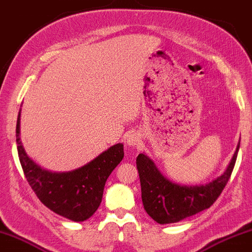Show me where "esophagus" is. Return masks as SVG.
<instances>
[{
	"label": "esophagus",
	"instance_id": "esophagus-1",
	"mask_svg": "<svg viewBox=\"0 0 252 252\" xmlns=\"http://www.w3.org/2000/svg\"><path fill=\"white\" fill-rule=\"evenodd\" d=\"M139 138L138 137V134L137 133H132V134H130L129 135V138L126 139V145H129V146H131V147H134V146H137L138 143H139Z\"/></svg>",
	"mask_w": 252,
	"mask_h": 252
}]
</instances>
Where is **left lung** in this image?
Listing matches in <instances>:
<instances>
[{"mask_svg":"<svg viewBox=\"0 0 252 252\" xmlns=\"http://www.w3.org/2000/svg\"><path fill=\"white\" fill-rule=\"evenodd\" d=\"M221 176L202 186H181L165 178L151 159L143 154L137 157L141 184V198L146 212L160 224L176 223L201 212L217 201L229 182L237 160L238 150Z\"/></svg>","mask_w":252,"mask_h":252,"instance_id":"1","label":"left lung"}]
</instances>
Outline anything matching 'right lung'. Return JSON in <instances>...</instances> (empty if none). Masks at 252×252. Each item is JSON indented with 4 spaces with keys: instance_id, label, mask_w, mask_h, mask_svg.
I'll list each match as a JSON object with an SVG mask.
<instances>
[{
    "instance_id": "right-lung-1",
    "label": "right lung",
    "mask_w": 252,
    "mask_h": 252,
    "mask_svg": "<svg viewBox=\"0 0 252 252\" xmlns=\"http://www.w3.org/2000/svg\"><path fill=\"white\" fill-rule=\"evenodd\" d=\"M19 160L31 189L43 205L75 222L90 219L102 202L107 177L123 159V145L112 146L87 165L69 173H51L33 162L20 142V113L17 121Z\"/></svg>"
}]
</instances>
